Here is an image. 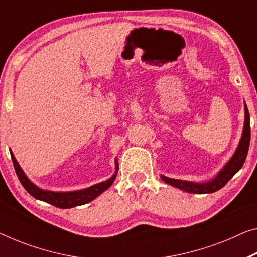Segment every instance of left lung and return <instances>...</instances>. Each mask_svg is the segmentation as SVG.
<instances>
[{
  "label": "left lung",
  "instance_id": "8db88e82",
  "mask_svg": "<svg viewBox=\"0 0 257 257\" xmlns=\"http://www.w3.org/2000/svg\"><path fill=\"white\" fill-rule=\"evenodd\" d=\"M250 142V116L248 112L247 105L244 103V123L241 134V139L239 141L238 147H236L233 155L226 164L219 170V172L214 178L203 181V183H195V181H187L180 179H173L169 177L161 176V178L165 183L171 185V186L179 188L181 191L187 193H194V194H208V193H214L224 187L228 180L233 177L240 169L242 168L244 160L247 157L248 148H249Z\"/></svg>",
  "mask_w": 257,
  "mask_h": 257
}]
</instances>
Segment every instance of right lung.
<instances>
[{
    "label": "right lung",
    "instance_id": "1",
    "mask_svg": "<svg viewBox=\"0 0 257 257\" xmlns=\"http://www.w3.org/2000/svg\"><path fill=\"white\" fill-rule=\"evenodd\" d=\"M10 154H11V160L14 162L16 173H17L18 178L21 180L24 188H25L26 191L37 200L50 203L55 207L62 208V209H70L77 206H82V204H86L90 202V201H93L94 199H96V197L100 194H102L105 189H108L110 186H111L117 177L118 169H119L118 168V161L116 159L115 160L116 171L109 179L102 181V183L93 185V186H90L88 188L80 189V191L53 192V191H46V189H42L39 186H37L35 184H33L32 181L29 179V177L25 175V172L23 171L21 165H19L13 152H11V149H10Z\"/></svg>",
    "mask_w": 257,
    "mask_h": 257
}]
</instances>
